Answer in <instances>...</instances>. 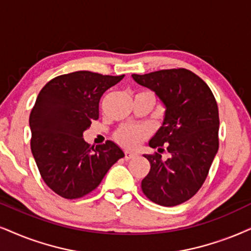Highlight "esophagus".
I'll list each match as a JSON object with an SVG mask.
<instances>
[{
	"label": "esophagus",
	"mask_w": 251,
	"mask_h": 251,
	"mask_svg": "<svg viewBox=\"0 0 251 251\" xmlns=\"http://www.w3.org/2000/svg\"><path fill=\"white\" fill-rule=\"evenodd\" d=\"M136 154L135 153H131V151H125V158L126 160H131V158L135 157Z\"/></svg>",
	"instance_id": "34e87169"
}]
</instances>
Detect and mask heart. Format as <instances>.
Here are the masks:
<instances>
[{
	"label": "heart",
	"mask_w": 251,
	"mask_h": 251,
	"mask_svg": "<svg viewBox=\"0 0 251 251\" xmlns=\"http://www.w3.org/2000/svg\"><path fill=\"white\" fill-rule=\"evenodd\" d=\"M142 93H149V91H142ZM148 134V129L146 127H142V126L123 125L113 133V138L123 147L127 149H134L145 139H147Z\"/></svg>",
	"instance_id": "heart-1"
}]
</instances>
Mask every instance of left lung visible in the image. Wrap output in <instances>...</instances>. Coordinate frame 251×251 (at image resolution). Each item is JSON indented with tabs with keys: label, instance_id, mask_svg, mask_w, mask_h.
Instances as JSON below:
<instances>
[{
	"label": "left lung",
	"instance_id": "obj_1",
	"mask_svg": "<svg viewBox=\"0 0 251 251\" xmlns=\"http://www.w3.org/2000/svg\"><path fill=\"white\" fill-rule=\"evenodd\" d=\"M139 84L155 91L166 105L163 125L149 141L158 153L145 155L151 171L141 189L149 201L176 206L192 198L204 184L219 149V110L212 90L185 68L133 74ZM166 145L172 156L160 153Z\"/></svg>",
	"mask_w": 251,
	"mask_h": 251
}]
</instances>
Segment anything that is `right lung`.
Masks as SVG:
<instances>
[{
    "mask_svg": "<svg viewBox=\"0 0 251 251\" xmlns=\"http://www.w3.org/2000/svg\"><path fill=\"white\" fill-rule=\"evenodd\" d=\"M124 76L69 73L47 82L38 95L28 119L31 151L41 178L62 198L77 199L94 191L124 157L115 142L94 148L82 138L100 117V97Z\"/></svg>",
    "mask_w": 251,
    "mask_h": 251,
    "instance_id": "right-lung-1",
    "label": "right lung"
}]
</instances>
